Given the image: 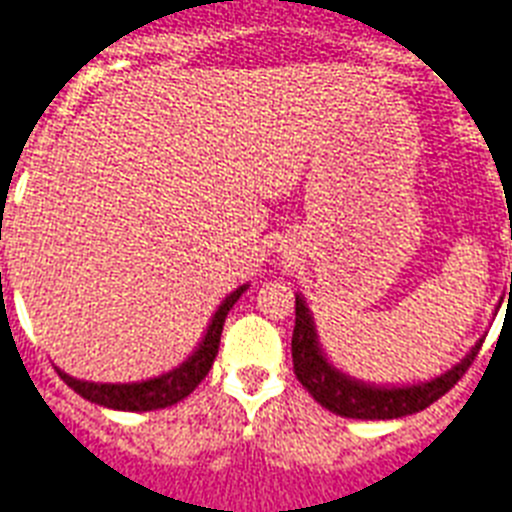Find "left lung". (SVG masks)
Here are the masks:
<instances>
[{"mask_svg": "<svg viewBox=\"0 0 512 512\" xmlns=\"http://www.w3.org/2000/svg\"><path fill=\"white\" fill-rule=\"evenodd\" d=\"M294 334H292V363L299 384L313 394V400L326 410L344 418H365V421H389V418H402L413 415L418 410H426L431 402L450 392L458 384L465 371L471 368L481 350V342L463 357L452 371L434 378L429 384L402 386V389H384V386H365L360 381H352L344 373H339L334 365L323 357L321 347L315 342V328L310 321L302 297L294 302Z\"/></svg>", "mask_w": 512, "mask_h": 512, "instance_id": "left-lung-1", "label": "left lung"}]
</instances>
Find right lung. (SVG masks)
I'll return each mask as SVG.
<instances>
[{
  "instance_id": "1",
  "label": "right lung",
  "mask_w": 512,
  "mask_h": 512,
  "mask_svg": "<svg viewBox=\"0 0 512 512\" xmlns=\"http://www.w3.org/2000/svg\"><path fill=\"white\" fill-rule=\"evenodd\" d=\"M247 286H239L231 297H226V302L220 305V310L215 313L213 323L207 328L205 339L199 344V350L186 360L181 368L165 373L160 378H149V381H141V384H89V381H78V378L68 376V373H60V378L65 384L78 392L83 400L94 402V405H105L112 410H136V413H144V410H160V407H170L181 402L184 397H189L202 378L210 373L213 368V360L218 355L220 334H223V323H226L228 310L234 307V302L244 294Z\"/></svg>"
}]
</instances>
